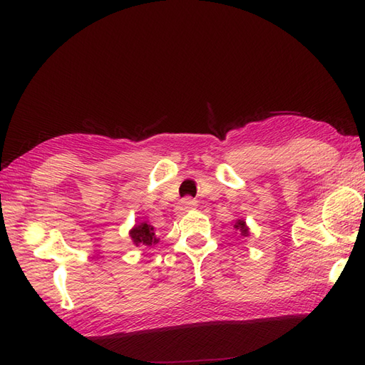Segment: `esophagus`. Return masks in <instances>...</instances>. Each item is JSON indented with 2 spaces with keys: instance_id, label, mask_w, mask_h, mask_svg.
I'll use <instances>...</instances> for the list:
<instances>
[{
  "instance_id": "34e87169",
  "label": "esophagus",
  "mask_w": 365,
  "mask_h": 365,
  "mask_svg": "<svg viewBox=\"0 0 365 365\" xmlns=\"http://www.w3.org/2000/svg\"><path fill=\"white\" fill-rule=\"evenodd\" d=\"M196 207H197V202L194 199H190V197L183 199L180 203V210L183 211V213H186V211H190V210H194Z\"/></svg>"
}]
</instances>
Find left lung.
I'll return each mask as SVG.
<instances>
[{
	"label": "left lung",
	"instance_id": "obj_1",
	"mask_svg": "<svg viewBox=\"0 0 365 365\" xmlns=\"http://www.w3.org/2000/svg\"><path fill=\"white\" fill-rule=\"evenodd\" d=\"M233 228L236 232H240L241 236H249V227H247V224H245L244 219H238V221L235 222Z\"/></svg>",
	"mask_w": 365,
	"mask_h": 365
}]
</instances>
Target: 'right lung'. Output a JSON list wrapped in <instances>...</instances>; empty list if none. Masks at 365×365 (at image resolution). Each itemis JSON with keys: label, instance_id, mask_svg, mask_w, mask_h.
Listing matches in <instances>:
<instances>
[{"label": "right lung", "instance_id": "right-lung-1", "mask_svg": "<svg viewBox=\"0 0 365 365\" xmlns=\"http://www.w3.org/2000/svg\"><path fill=\"white\" fill-rule=\"evenodd\" d=\"M129 236L137 247H140V245L141 247L143 245L144 247H152V245H155L160 241L155 235V228L148 222L135 224L129 230Z\"/></svg>", "mask_w": 365, "mask_h": 365}]
</instances>
